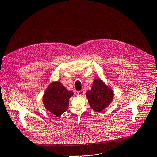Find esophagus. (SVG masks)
Wrapping results in <instances>:
<instances>
[{"mask_svg":"<svg viewBox=\"0 0 157 157\" xmlns=\"http://www.w3.org/2000/svg\"><path fill=\"white\" fill-rule=\"evenodd\" d=\"M84 94V90H81V91H78V94L79 96H82Z\"/></svg>","mask_w":157,"mask_h":157,"instance_id":"1","label":"esophagus"}]
</instances>
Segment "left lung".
I'll return each instance as SVG.
<instances>
[{
	"instance_id": "1",
	"label": "left lung",
	"mask_w": 157,
	"mask_h": 157,
	"mask_svg": "<svg viewBox=\"0 0 157 157\" xmlns=\"http://www.w3.org/2000/svg\"><path fill=\"white\" fill-rule=\"evenodd\" d=\"M113 96V90L99 78L93 81L91 90L86 92V97L91 108L97 112L102 111L108 107L112 101Z\"/></svg>"
}]
</instances>
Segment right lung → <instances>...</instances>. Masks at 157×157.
<instances>
[{
	"label": "right lung",
	"mask_w": 157,
	"mask_h": 157,
	"mask_svg": "<svg viewBox=\"0 0 157 157\" xmlns=\"http://www.w3.org/2000/svg\"><path fill=\"white\" fill-rule=\"evenodd\" d=\"M73 96L59 81L52 82L46 89L42 102L47 110L56 117H59L69 106V98Z\"/></svg>",
	"instance_id": "right-lung-1"
}]
</instances>
